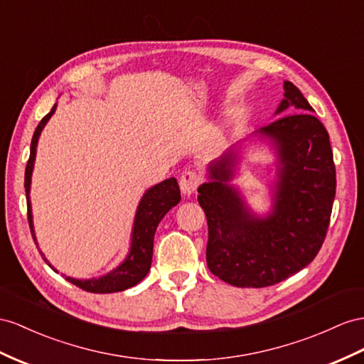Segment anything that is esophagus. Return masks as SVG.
<instances>
[{
	"instance_id": "obj_1",
	"label": "esophagus",
	"mask_w": 364,
	"mask_h": 364,
	"mask_svg": "<svg viewBox=\"0 0 364 364\" xmlns=\"http://www.w3.org/2000/svg\"><path fill=\"white\" fill-rule=\"evenodd\" d=\"M200 184V180H198V175L192 172V171H184L181 178H180V189L183 192L184 197H191V195L197 191Z\"/></svg>"
}]
</instances>
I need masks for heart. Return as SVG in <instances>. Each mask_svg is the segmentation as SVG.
I'll use <instances>...</instances> for the list:
<instances>
[{"instance_id":"b5f03b06","label":"heart","mask_w":364,"mask_h":364,"mask_svg":"<svg viewBox=\"0 0 364 364\" xmlns=\"http://www.w3.org/2000/svg\"><path fill=\"white\" fill-rule=\"evenodd\" d=\"M225 121H226V123H225V126L230 124V123H232V114H228V115H226V119H225Z\"/></svg>"}]
</instances>
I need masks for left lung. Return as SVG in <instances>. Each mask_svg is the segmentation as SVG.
<instances>
[{
  "mask_svg": "<svg viewBox=\"0 0 364 364\" xmlns=\"http://www.w3.org/2000/svg\"><path fill=\"white\" fill-rule=\"evenodd\" d=\"M283 87L275 110L283 117L252 134L277 156L271 212L258 215L230 184L241 158L238 144L208 166L209 180L198 188L209 228L208 267L237 287L272 286L301 271L329 228L337 186L329 134L300 89L291 81Z\"/></svg>",
  "mask_w": 364,
  "mask_h": 364,
  "instance_id": "8db88e82",
  "label": "left lung"
}]
</instances>
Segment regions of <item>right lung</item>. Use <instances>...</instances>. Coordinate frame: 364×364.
<instances>
[{"label": "right lung", "mask_w": 364, "mask_h": 364, "mask_svg": "<svg viewBox=\"0 0 364 364\" xmlns=\"http://www.w3.org/2000/svg\"><path fill=\"white\" fill-rule=\"evenodd\" d=\"M57 109V102H55L52 110L46 115L40 124L36 126L35 134L32 136L31 143V156L26 166V175H24V188H26V200H27V218H29V226L36 247V237L33 230V217H32V204H31V183H32V172L36 156V146H38V139L43 132L44 126L48 124L50 117L55 114ZM181 195L178 183L175 178H167L161 183H158L152 188H149L138 203V208L135 212L134 228L132 234H130V247L129 254L124 258L123 263H119L115 269L106 275L100 278H89V279H77L72 277H66L68 282L78 286L80 289L92 294H112V292H121L126 289L138 284L141 279L147 275L149 269L152 264V254H154V237L155 230L160 225L163 217L169 212L173 206L180 203ZM44 262L48 263L55 272H58L49 262L48 258L40 250Z\"/></svg>", "instance_id": "right-lung-1"}]
</instances>
